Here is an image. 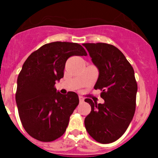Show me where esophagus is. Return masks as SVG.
I'll return each mask as SVG.
<instances>
[{
	"label": "esophagus",
	"mask_w": 158,
	"mask_h": 158,
	"mask_svg": "<svg viewBox=\"0 0 158 158\" xmlns=\"http://www.w3.org/2000/svg\"><path fill=\"white\" fill-rule=\"evenodd\" d=\"M79 101H80V102H83L84 101V98L82 96H81V95H79Z\"/></svg>",
	"instance_id": "esophagus-1"
}]
</instances>
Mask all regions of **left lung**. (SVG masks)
Listing matches in <instances>:
<instances>
[{
    "mask_svg": "<svg viewBox=\"0 0 158 158\" xmlns=\"http://www.w3.org/2000/svg\"><path fill=\"white\" fill-rule=\"evenodd\" d=\"M99 75L94 89L102 91L103 104L91 98L85 102L91 112L85 127L91 137L102 144L115 141L123 135L134 117L138 85L133 67L117 47L104 43L83 44Z\"/></svg>",
    "mask_w": 158,
    "mask_h": 158,
    "instance_id": "8db88e82",
    "label": "left lung"
}]
</instances>
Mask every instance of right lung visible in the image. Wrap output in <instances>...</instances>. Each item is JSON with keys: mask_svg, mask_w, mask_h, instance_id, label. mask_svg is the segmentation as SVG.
Listing matches in <instances>:
<instances>
[{"mask_svg": "<svg viewBox=\"0 0 158 158\" xmlns=\"http://www.w3.org/2000/svg\"><path fill=\"white\" fill-rule=\"evenodd\" d=\"M73 56L87 52L76 43H49L32 52L19 73L15 97L19 116L25 131L38 141L60 138L79 104L76 92L63 95L54 86L63 77L66 60Z\"/></svg>", "mask_w": 158, "mask_h": 158, "instance_id": "obj_1", "label": "right lung"}]
</instances>
